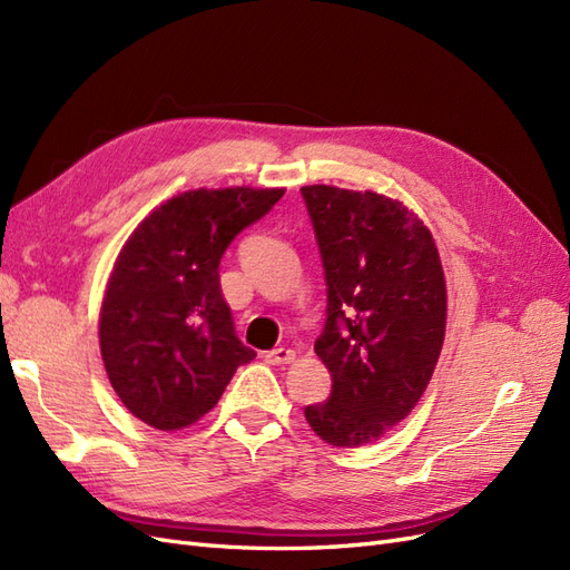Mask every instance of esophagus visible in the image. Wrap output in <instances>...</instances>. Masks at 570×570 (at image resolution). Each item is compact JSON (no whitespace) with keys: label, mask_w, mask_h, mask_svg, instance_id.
<instances>
[{"label":"esophagus","mask_w":570,"mask_h":570,"mask_svg":"<svg viewBox=\"0 0 570 570\" xmlns=\"http://www.w3.org/2000/svg\"><path fill=\"white\" fill-rule=\"evenodd\" d=\"M295 350H287V347H278V350H271V352H266V361L268 364H273V366H278V364H289V361H295Z\"/></svg>","instance_id":"esophagus-1"}]
</instances>
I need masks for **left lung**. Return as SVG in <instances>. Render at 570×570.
Wrapping results in <instances>:
<instances>
[{"instance_id":"obj_1","label":"left lung","mask_w":570,"mask_h":570,"mask_svg":"<svg viewBox=\"0 0 570 570\" xmlns=\"http://www.w3.org/2000/svg\"><path fill=\"white\" fill-rule=\"evenodd\" d=\"M325 273V325L314 350L331 371L304 416L333 446L385 435L419 404L446 323L435 239L402 202L331 185L302 187Z\"/></svg>"}]
</instances>
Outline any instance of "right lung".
<instances>
[{"label": "right lung", "instance_id": "obj_1", "mask_svg": "<svg viewBox=\"0 0 570 570\" xmlns=\"http://www.w3.org/2000/svg\"><path fill=\"white\" fill-rule=\"evenodd\" d=\"M285 189H193L151 212L120 249L99 314V350L126 409L178 430L214 409L256 356L235 335L220 258Z\"/></svg>", "mask_w": 570, "mask_h": 570}]
</instances>
